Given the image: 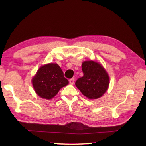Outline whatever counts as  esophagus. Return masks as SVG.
<instances>
[{"label":"esophagus","mask_w":146,"mask_h":146,"mask_svg":"<svg viewBox=\"0 0 146 146\" xmlns=\"http://www.w3.org/2000/svg\"><path fill=\"white\" fill-rule=\"evenodd\" d=\"M69 82H70V85H73L74 84V79L73 78H71L69 80Z\"/></svg>","instance_id":"obj_1"}]
</instances>
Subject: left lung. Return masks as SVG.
Masks as SVG:
<instances>
[{"label":"left lung","mask_w":146,"mask_h":146,"mask_svg":"<svg viewBox=\"0 0 146 146\" xmlns=\"http://www.w3.org/2000/svg\"><path fill=\"white\" fill-rule=\"evenodd\" d=\"M82 68L83 76L76 81V87L88 99L101 97L108 89L110 80L104 68L94 61H84Z\"/></svg>","instance_id":"1"}]
</instances>
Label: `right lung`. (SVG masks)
I'll return each instance as SVG.
<instances>
[{
    "label": "right lung",
    "mask_w": 146,
    "mask_h": 146,
    "mask_svg": "<svg viewBox=\"0 0 146 146\" xmlns=\"http://www.w3.org/2000/svg\"><path fill=\"white\" fill-rule=\"evenodd\" d=\"M32 83L39 97L49 100L69 82L64 77L63 71L58 64L49 63L40 67L33 77Z\"/></svg>",
    "instance_id": "add662e5"
}]
</instances>
